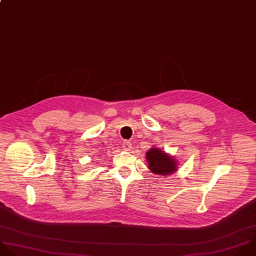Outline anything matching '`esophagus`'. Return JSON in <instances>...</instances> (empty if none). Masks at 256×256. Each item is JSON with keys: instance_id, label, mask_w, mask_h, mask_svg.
Returning a JSON list of instances; mask_svg holds the SVG:
<instances>
[{"instance_id": "obj_1", "label": "esophagus", "mask_w": 256, "mask_h": 256, "mask_svg": "<svg viewBox=\"0 0 256 256\" xmlns=\"http://www.w3.org/2000/svg\"><path fill=\"white\" fill-rule=\"evenodd\" d=\"M122 148H124V150H130V148H132V142H130V140H124V142H122Z\"/></svg>"}]
</instances>
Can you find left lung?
Returning a JSON list of instances; mask_svg holds the SVG:
<instances>
[{
	"label": "left lung",
	"mask_w": 256,
	"mask_h": 256,
	"mask_svg": "<svg viewBox=\"0 0 256 256\" xmlns=\"http://www.w3.org/2000/svg\"><path fill=\"white\" fill-rule=\"evenodd\" d=\"M146 156L148 168L156 175H171L177 170V162L168 154H164V150H160V148H150Z\"/></svg>",
	"instance_id": "8db88e82"
}]
</instances>
